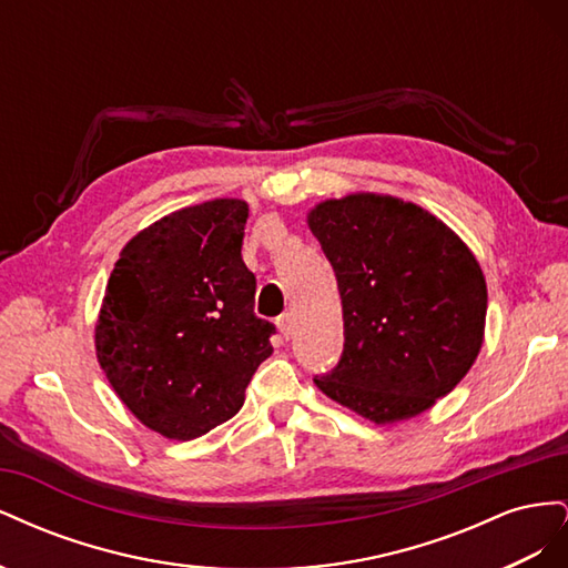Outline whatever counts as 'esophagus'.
<instances>
[{"instance_id": "obj_1", "label": "esophagus", "mask_w": 568, "mask_h": 568, "mask_svg": "<svg viewBox=\"0 0 568 568\" xmlns=\"http://www.w3.org/2000/svg\"><path fill=\"white\" fill-rule=\"evenodd\" d=\"M277 326H280V332L288 338L291 334H294V326H296V320H294V313H284V315H280V320H277Z\"/></svg>"}]
</instances>
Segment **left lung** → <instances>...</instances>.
<instances>
[{"label":"left lung","instance_id":"1","mask_svg":"<svg viewBox=\"0 0 568 568\" xmlns=\"http://www.w3.org/2000/svg\"><path fill=\"white\" fill-rule=\"evenodd\" d=\"M334 267L343 353L315 384L376 424L432 407L484 343L488 291L474 253L438 217L393 196L353 194L307 215Z\"/></svg>","mask_w":568,"mask_h":568}]
</instances>
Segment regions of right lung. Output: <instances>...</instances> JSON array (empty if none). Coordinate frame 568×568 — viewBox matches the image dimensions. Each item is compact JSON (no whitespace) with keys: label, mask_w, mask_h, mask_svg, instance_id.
Returning <instances> with one entry per match:
<instances>
[{"label":"right lung","mask_w":568,"mask_h":568,"mask_svg":"<svg viewBox=\"0 0 568 568\" xmlns=\"http://www.w3.org/2000/svg\"><path fill=\"white\" fill-rule=\"evenodd\" d=\"M248 205L215 199L130 239L106 284L97 357L118 398L165 438L232 419L277 332L255 317L242 257Z\"/></svg>","instance_id":"add662e5"}]
</instances>
